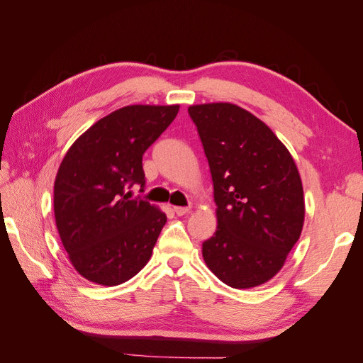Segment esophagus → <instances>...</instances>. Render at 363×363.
I'll return each mask as SVG.
<instances>
[{
	"label": "esophagus",
	"mask_w": 363,
	"mask_h": 363,
	"mask_svg": "<svg viewBox=\"0 0 363 363\" xmlns=\"http://www.w3.org/2000/svg\"><path fill=\"white\" fill-rule=\"evenodd\" d=\"M174 212L177 213L179 216H183V215L191 212V207H174Z\"/></svg>",
	"instance_id": "esophagus-1"
}]
</instances>
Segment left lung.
Listing matches in <instances>:
<instances>
[{
  "label": "left lung",
  "instance_id": "left-lung-1",
  "mask_svg": "<svg viewBox=\"0 0 363 363\" xmlns=\"http://www.w3.org/2000/svg\"><path fill=\"white\" fill-rule=\"evenodd\" d=\"M211 168L218 228L203 242L223 283L248 289L281 269L304 223L298 169L272 130L230 103L191 106Z\"/></svg>",
  "mask_w": 363,
  "mask_h": 363
}]
</instances>
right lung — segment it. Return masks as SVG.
Here are the masks:
<instances>
[{
  "label": "right lung",
  "instance_id": "obj_1",
  "mask_svg": "<svg viewBox=\"0 0 363 363\" xmlns=\"http://www.w3.org/2000/svg\"><path fill=\"white\" fill-rule=\"evenodd\" d=\"M180 106H127L101 118L65 155L54 182V216L68 257L86 280L116 286L151 257L167 215L144 199L142 156Z\"/></svg>",
  "mask_w": 363,
  "mask_h": 363
}]
</instances>
